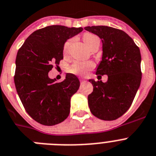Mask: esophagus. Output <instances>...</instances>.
I'll return each instance as SVG.
<instances>
[{
	"label": "esophagus",
	"instance_id": "1",
	"mask_svg": "<svg viewBox=\"0 0 156 156\" xmlns=\"http://www.w3.org/2000/svg\"><path fill=\"white\" fill-rule=\"evenodd\" d=\"M80 83H84L85 82H86V80H85L84 79H80Z\"/></svg>",
	"mask_w": 156,
	"mask_h": 156
}]
</instances>
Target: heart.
<instances>
[{
    "label": "heart",
    "instance_id": "b5f03b06",
    "mask_svg": "<svg viewBox=\"0 0 156 156\" xmlns=\"http://www.w3.org/2000/svg\"><path fill=\"white\" fill-rule=\"evenodd\" d=\"M83 40L86 46L91 50V48L95 45L98 42H100V40L97 35L91 33H86L83 34ZM72 42V39H69L65 42L63 46V53L64 54H66L69 51V46ZM94 67V63L91 62H76L69 67V72L73 74L76 75H85L89 70H91Z\"/></svg>",
    "mask_w": 156,
    "mask_h": 156
}]
</instances>
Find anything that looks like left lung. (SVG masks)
Listing matches in <instances>:
<instances>
[{"instance_id":"obj_1","label":"left lung","mask_w":156,"mask_h":156,"mask_svg":"<svg viewBox=\"0 0 156 156\" xmlns=\"http://www.w3.org/2000/svg\"><path fill=\"white\" fill-rule=\"evenodd\" d=\"M102 42V58L96 75L108 76L106 83L90 80L93 91L87 97L91 114L104 121L122 116L131 106L140 84V49L123 30L107 26L86 27Z\"/></svg>"}]
</instances>
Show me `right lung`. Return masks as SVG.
Masks as SVG:
<instances>
[{"label":"right lung","mask_w":156,"mask_h":156,"mask_svg":"<svg viewBox=\"0 0 156 156\" xmlns=\"http://www.w3.org/2000/svg\"><path fill=\"white\" fill-rule=\"evenodd\" d=\"M82 30L61 25L46 27L34 31L19 49L15 86L27 113L44 126L59 124L69 116L70 98L79 89V80L68 73L58 83L50 79L48 73L63 59L66 40Z\"/></svg>","instance_id":"obj_1"}]
</instances>
